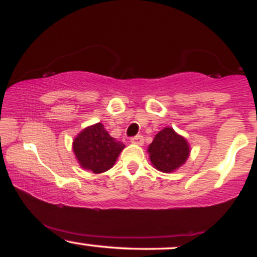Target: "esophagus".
<instances>
[{"label":"esophagus","instance_id":"1","mask_svg":"<svg viewBox=\"0 0 257 257\" xmlns=\"http://www.w3.org/2000/svg\"><path fill=\"white\" fill-rule=\"evenodd\" d=\"M132 144L134 145H139V146H142L144 145V137H141V135H137V137L132 138Z\"/></svg>","mask_w":257,"mask_h":257}]
</instances>
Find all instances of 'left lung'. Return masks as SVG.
<instances>
[{
  "label": "left lung",
  "instance_id": "obj_1",
  "mask_svg": "<svg viewBox=\"0 0 257 257\" xmlns=\"http://www.w3.org/2000/svg\"><path fill=\"white\" fill-rule=\"evenodd\" d=\"M147 152L154 169L171 174L189 158L190 146L185 138L168 126L154 137Z\"/></svg>",
  "mask_w": 257,
  "mask_h": 257
}]
</instances>
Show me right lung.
<instances>
[{"mask_svg": "<svg viewBox=\"0 0 257 257\" xmlns=\"http://www.w3.org/2000/svg\"><path fill=\"white\" fill-rule=\"evenodd\" d=\"M124 147L111 137L100 122L86 126L73 140V151L80 166L93 174L112 168Z\"/></svg>", "mask_w": 257, "mask_h": 257, "instance_id": "1", "label": "right lung"}]
</instances>
